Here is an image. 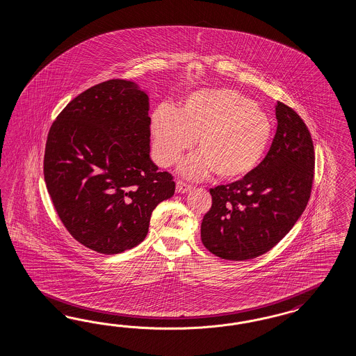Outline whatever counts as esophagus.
<instances>
[{
	"instance_id": "esophagus-1",
	"label": "esophagus",
	"mask_w": 356,
	"mask_h": 356,
	"mask_svg": "<svg viewBox=\"0 0 356 356\" xmlns=\"http://www.w3.org/2000/svg\"><path fill=\"white\" fill-rule=\"evenodd\" d=\"M191 189H192V186H191L189 184H185L184 181H180V180L176 183V191H177V193H188Z\"/></svg>"
}]
</instances>
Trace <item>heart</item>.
<instances>
[{
	"label": "heart",
	"instance_id": "1",
	"mask_svg": "<svg viewBox=\"0 0 356 356\" xmlns=\"http://www.w3.org/2000/svg\"><path fill=\"white\" fill-rule=\"evenodd\" d=\"M273 133L269 115L235 90H201L176 109L159 108L151 118L155 158L164 167L177 162L195 140L200 154L185 159L188 179L214 171L226 181L243 179L264 159Z\"/></svg>",
	"mask_w": 356,
	"mask_h": 356
}]
</instances>
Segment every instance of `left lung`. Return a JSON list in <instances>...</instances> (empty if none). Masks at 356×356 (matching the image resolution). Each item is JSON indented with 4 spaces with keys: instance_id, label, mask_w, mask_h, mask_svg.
Returning <instances> with one entry per match:
<instances>
[{
    "instance_id": "1",
    "label": "left lung",
    "mask_w": 356,
    "mask_h": 356,
    "mask_svg": "<svg viewBox=\"0 0 356 356\" xmlns=\"http://www.w3.org/2000/svg\"><path fill=\"white\" fill-rule=\"evenodd\" d=\"M270 150L252 172L210 189L213 205L201 240L229 261L256 259L275 247L298 222L311 197L314 149L311 133L292 108L278 102Z\"/></svg>"
}]
</instances>
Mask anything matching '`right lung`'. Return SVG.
Here are the masks:
<instances>
[{
    "label": "right lung",
    "instance_id": "add662e5",
    "mask_svg": "<svg viewBox=\"0 0 356 356\" xmlns=\"http://www.w3.org/2000/svg\"><path fill=\"white\" fill-rule=\"evenodd\" d=\"M149 95L111 79L74 97L52 124L44 180L70 235L103 254L134 248L151 213L175 193L172 175L150 159Z\"/></svg>",
    "mask_w": 356,
    "mask_h": 356
}]
</instances>
